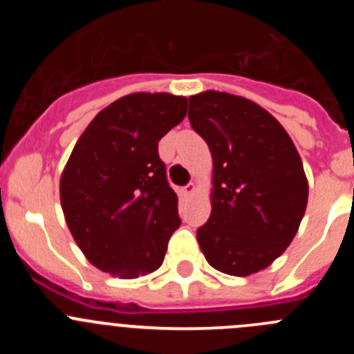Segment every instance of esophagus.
<instances>
[{"mask_svg": "<svg viewBox=\"0 0 354 354\" xmlns=\"http://www.w3.org/2000/svg\"><path fill=\"white\" fill-rule=\"evenodd\" d=\"M195 192H196V184L195 183H189V184H187V186L183 187V195L184 196L195 195Z\"/></svg>", "mask_w": 354, "mask_h": 354, "instance_id": "esophagus-1", "label": "esophagus"}]
</instances>
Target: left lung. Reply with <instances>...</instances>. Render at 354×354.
<instances>
[{"instance_id":"obj_1","label":"left lung","mask_w":354,"mask_h":354,"mask_svg":"<svg viewBox=\"0 0 354 354\" xmlns=\"http://www.w3.org/2000/svg\"><path fill=\"white\" fill-rule=\"evenodd\" d=\"M187 117L212 156V211L196 230L200 250L221 273H259L286 252L305 214L298 150L282 124L245 97L196 93Z\"/></svg>"}]
</instances>
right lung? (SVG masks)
<instances>
[{
  "label": "right lung",
  "instance_id": "add662e5",
  "mask_svg": "<svg viewBox=\"0 0 354 354\" xmlns=\"http://www.w3.org/2000/svg\"><path fill=\"white\" fill-rule=\"evenodd\" d=\"M186 109L183 95L129 93L99 111L72 149L60 177L62 209L97 270L131 280L162 264L180 220L158 142Z\"/></svg>",
  "mask_w": 354,
  "mask_h": 354
}]
</instances>
